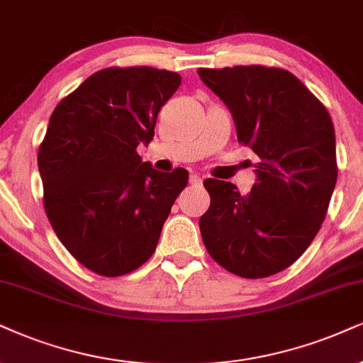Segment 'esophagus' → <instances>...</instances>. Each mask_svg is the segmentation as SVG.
<instances>
[{"label": "esophagus", "mask_w": 363, "mask_h": 363, "mask_svg": "<svg viewBox=\"0 0 363 363\" xmlns=\"http://www.w3.org/2000/svg\"><path fill=\"white\" fill-rule=\"evenodd\" d=\"M202 180H203V178L200 177V174H196V173L190 174V183H191V185H200V183H202Z\"/></svg>", "instance_id": "34e87169"}]
</instances>
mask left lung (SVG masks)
I'll return each mask as SVG.
<instances>
[{"label": "left lung", "mask_w": 363, "mask_h": 363, "mask_svg": "<svg viewBox=\"0 0 363 363\" xmlns=\"http://www.w3.org/2000/svg\"><path fill=\"white\" fill-rule=\"evenodd\" d=\"M199 75L229 107L237 140L259 156L247 195L230 182H203V244L237 276H272L305 252L326 216L338 174L332 118L284 69L237 65Z\"/></svg>", "instance_id": "8db88e82"}]
</instances>
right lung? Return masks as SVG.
<instances>
[{
  "label": "right lung",
  "instance_id": "obj_1",
  "mask_svg": "<svg viewBox=\"0 0 363 363\" xmlns=\"http://www.w3.org/2000/svg\"><path fill=\"white\" fill-rule=\"evenodd\" d=\"M177 72L109 67L58 102L38 150L43 205L53 230L97 274H128L153 256L183 168L158 172L136 147L155 136L161 106L180 87Z\"/></svg>",
  "mask_w": 363,
  "mask_h": 363
}]
</instances>
